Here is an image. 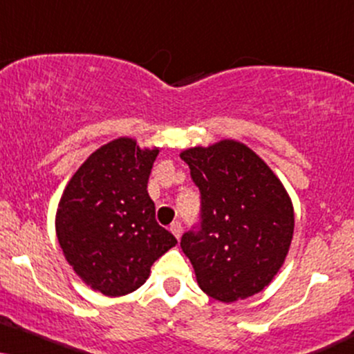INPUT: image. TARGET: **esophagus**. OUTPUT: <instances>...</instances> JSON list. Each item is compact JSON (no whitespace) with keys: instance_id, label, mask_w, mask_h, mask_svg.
<instances>
[{"instance_id":"34e87169","label":"esophagus","mask_w":354,"mask_h":354,"mask_svg":"<svg viewBox=\"0 0 354 354\" xmlns=\"http://www.w3.org/2000/svg\"><path fill=\"white\" fill-rule=\"evenodd\" d=\"M169 231H171L173 234H174V237H176V239H180V236H181V232H183V227H181V223H173L171 225H169Z\"/></svg>"}]
</instances>
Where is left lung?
<instances>
[{"label": "left lung", "instance_id": "1", "mask_svg": "<svg viewBox=\"0 0 354 354\" xmlns=\"http://www.w3.org/2000/svg\"><path fill=\"white\" fill-rule=\"evenodd\" d=\"M181 160L201 199L198 223L181 237L201 290L225 304L261 292L282 267L293 236L282 183L232 140L189 148Z\"/></svg>", "mask_w": 354, "mask_h": 354}]
</instances>
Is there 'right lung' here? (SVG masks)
<instances>
[{
    "label": "right lung",
    "mask_w": 354,
    "mask_h": 354,
    "mask_svg": "<svg viewBox=\"0 0 354 354\" xmlns=\"http://www.w3.org/2000/svg\"><path fill=\"white\" fill-rule=\"evenodd\" d=\"M158 150L113 140L88 156L64 191L55 231L67 262L93 290L135 292L176 237L155 219L147 185Z\"/></svg>",
    "instance_id": "right-lung-1"
}]
</instances>
